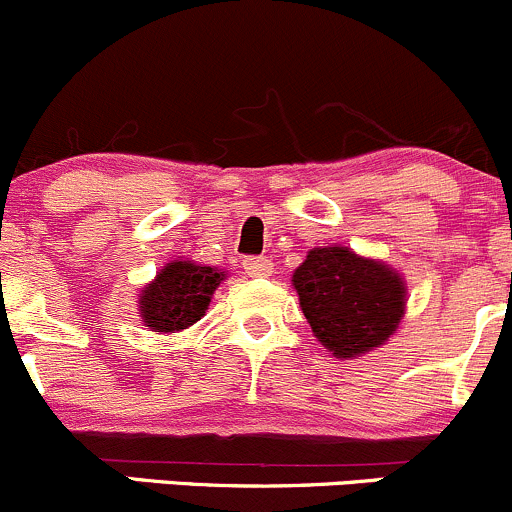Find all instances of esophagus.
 I'll return each mask as SVG.
<instances>
[{"instance_id":"1","label":"esophagus","mask_w":512,"mask_h":512,"mask_svg":"<svg viewBox=\"0 0 512 512\" xmlns=\"http://www.w3.org/2000/svg\"><path fill=\"white\" fill-rule=\"evenodd\" d=\"M244 268L249 276L254 278H263V276H271L273 273V263L268 256H251V258H244Z\"/></svg>"}]
</instances>
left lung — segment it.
<instances>
[{
  "instance_id": "1",
  "label": "left lung",
  "mask_w": 512,
  "mask_h": 512,
  "mask_svg": "<svg viewBox=\"0 0 512 512\" xmlns=\"http://www.w3.org/2000/svg\"><path fill=\"white\" fill-rule=\"evenodd\" d=\"M293 286L315 337L335 357L374 350L404 315L402 278L342 246L310 251L295 268Z\"/></svg>"
}]
</instances>
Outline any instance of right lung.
<instances>
[{
	"label": "right lung",
	"mask_w": 512,
	"mask_h": 512,
	"mask_svg": "<svg viewBox=\"0 0 512 512\" xmlns=\"http://www.w3.org/2000/svg\"><path fill=\"white\" fill-rule=\"evenodd\" d=\"M224 273L189 261L167 263L140 295V313L155 333H175L197 323Z\"/></svg>",
	"instance_id": "right-lung-1"
}]
</instances>
